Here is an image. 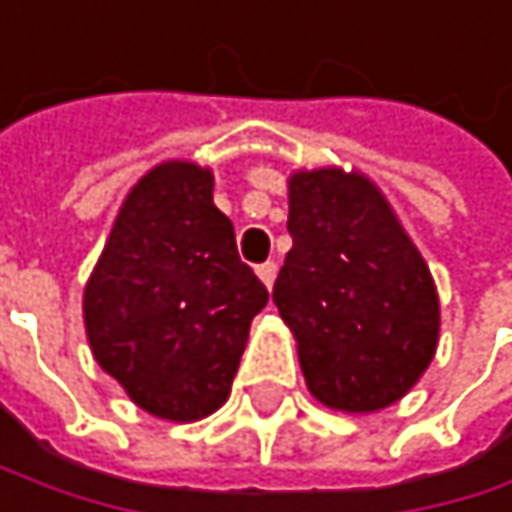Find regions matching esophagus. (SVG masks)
Returning <instances> with one entry per match:
<instances>
[{
  "mask_svg": "<svg viewBox=\"0 0 512 512\" xmlns=\"http://www.w3.org/2000/svg\"><path fill=\"white\" fill-rule=\"evenodd\" d=\"M254 273H258V279L267 285V288H273V279H276V264L273 261H267V264H261L258 270H254Z\"/></svg>",
  "mask_w": 512,
  "mask_h": 512,
  "instance_id": "obj_1",
  "label": "esophagus"
}]
</instances>
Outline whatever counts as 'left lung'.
<instances>
[{"label": "left lung", "instance_id": "left-lung-1", "mask_svg": "<svg viewBox=\"0 0 512 512\" xmlns=\"http://www.w3.org/2000/svg\"><path fill=\"white\" fill-rule=\"evenodd\" d=\"M288 233L273 300L309 394L349 416L397 404L440 340V297L422 251L376 181L343 166L291 172Z\"/></svg>", "mask_w": 512, "mask_h": 512}]
</instances>
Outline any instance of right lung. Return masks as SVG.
<instances>
[{
    "label": "right lung",
    "mask_w": 512,
    "mask_h": 512,
    "mask_svg": "<svg viewBox=\"0 0 512 512\" xmlns=\"http://www.w3.org/2000/svg\"><path fill=\"white\" fill-rule=\"evenodd\" d=\"M212 188V169L194 160L151 166L124 197L81 300L96 364L166 422L224 407L270 297L239 261Z\"/></svg>",
    "instance_id": "1"
}]
</instances>
